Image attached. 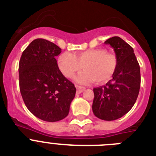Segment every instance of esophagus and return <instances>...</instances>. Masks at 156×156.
Returning <instances> with one entry per match:
<instances>
[{
	"instance_id": "obj_1",
	"label": "esophagus",
	"mask_w": 156,
	"mask_h": 156,
	"mask_svg": "<svg viewBox=\"0 0 156 156\" xmlns=\"http://www.w3.org/2000/svg\"><path fill=\"white\" fill-rule=\"evenodd\" d=\"M76 88H77V92L78 93H82L83 90H85V87H81V86H75Z\"/></svg>"
}]
</instances>
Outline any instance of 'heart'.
<instances>
[{
  "label": "heart",
  "instance_id": "1",
  "mask_svg": "<svg viewBox=\"0 0 156 156\" xmlns=\"http://www.w3.org/2000/svg\"><path fill=\"white\" fill-rule=\"evenodd\" d=\"M57 64L64 76L71 78L85 69L77 77L76 81L80 83H89L93 80L97 83H106L110 80L118 66L116 54L108 52L104 48H95L73 54L65 52L57 58Z\"/></svg>",
  "mask_w": 156,
  "mask_h": 156
}]
</instances>
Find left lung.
Returning <instances> with one entry per match:
<instances>
[{
    "label": "left lung",
    "instance_id": "8db88e82",
    "mask_svg": "<svg viewBox=\"0 0 156 156\" xmlns=\"http://www.w3.org/2000/svg\"><path fill=\"white\" fill-rule=\"evenodd\" d=\"M118 59V66L112 79L106 85L93 89L92 110L95 116L114 121L128 112L135 104L140 89V66L133 48L118 36L107 40Z\"/></svg>",
    "mask_w": 156,
    "mask_h": 156
}]
</instances>
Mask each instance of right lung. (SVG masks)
<instances>
[{"mask_svg": "<svg viewBox=\"0 0 156 156\" xmlns=\"http://www.w3.org/2000/svg\"><path fill=\"white\" fill-rule=\"evenodd\" d=\"M61 48L44 39L33 40L19 61V88L28 110L43 121L54 122L68 116L76 88L62 74L56 57Z\"/></svg>", "mask_w": 156, "mask_h": 156, "instance_id": "obj_1", "label": "right lung"}]
</instances>
